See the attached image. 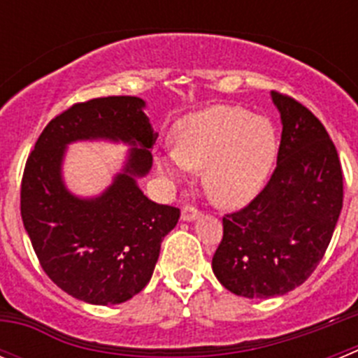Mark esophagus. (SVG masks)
I'll return each instance as SVG.
<instances>
[{
	"instance_id": "esophagus-1",
	"label": "esophagus",
	"mask_w": 358,
	"mask_h": 358,
	"mask_svg": "<svg viewBox=\"0 0 358 358\" xmlns=\"http://www.w3.org/2000/svg\"><path fill=\"white\" fill-rule=\"evenodd\" d=\"M199 215H201V210H199V208H195L194 204H186L181 211V218L182 220H186V222H192V220H195Z\"/></svg>"
}]
</instances>
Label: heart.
<instances>
[{
	"label": "heart",
	"instance_id": "b5f03b06",
	"mask_svg": "<svg viewBox=\"0 0 358 358\" xmlns=\"http://www.w3.org/2000/svg\"><path fill=\"white\" fill-rule=\"evenodd\" d=\"M173 152L157 156V170L179 181L202 170L204 189L215 204L240 208L267 182L278 156L271 122L235 106H213L185 116L172 131Z\"/></svg>",
	"mask_w": 358,
	"mask_h": 358
}]
</instances>
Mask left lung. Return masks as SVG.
Here are the masks:
<instances>
[{
	"label": "left lung",
	"mask_w": 358,
	"mask_h": 358,
	"mask_svg": "<svg viewBox=\"0 0 358 358\" xmlns=\"http://www.w3.org/2000/svg\"><path fill=\"white\" fill-rule=\"evenodd\" d=\"M281 131L273 176L248 206L222 217L217 280L236 296L296 289L327 252L343 210V169L327 129L296 98L273 91Z\"/></svg>",
	"instance_id": "obj_1"
}]
</instances>
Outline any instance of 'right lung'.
<instances>
[{"mask_svg":"<svg viewBox=\"0 0 358 358\" xmlns=\"http://www.w3.org/2000/svg\"><path fill=\"white\" fill-rule=\"evenodd\" d=\"M138 96H102L73 103L41 132L24 164L21 217L43 271L59 289L93 305H116L143 290L161 242L179 220V208L143 195L136 176L152 166L157 134ZM109 137L138 144L123 174L91 201L73 198L60 181L65 145Z\"/></svg>","mask_w":358,"mask_h":358,"instance_id":"obj_1","label":"right lung"}]
</instances>
